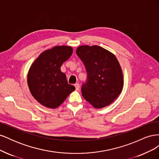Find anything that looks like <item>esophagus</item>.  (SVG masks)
<instances>
[{
	"mask_svg": "<svg viewBox=\"0 0 159 159\" xmlns=\"http://www.w3.org/2000/svg\"><path fill=\"white\" fill-rule=\"evenodd\" d=\"M75 89L78 90L80 89V84L78 83H77L75 84Z\"/></svg>",
	"mask_w": 159,
	"mask_h": 159,
	"instance_id": "34e87169",
	"label": "esophagus"
}]
</instances>
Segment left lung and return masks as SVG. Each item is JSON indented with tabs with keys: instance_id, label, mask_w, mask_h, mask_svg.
Wrapping results in <instances>:
<instances>
[{
	"instance_id": "8db88e82",
	"label": "left lung",
	"mask_w": 159,
	"mask_h": 159,
	"mask_svg": "<svg viewBox=\"0 0 159 159\" xmlns=\"http://www.w3.org/2000/svg\"><path fill=\"white\" fill-rule=\"evenodd\" d=\"M76 54L87 71V81L81 86L82 96L95 108L107 106L123 87V72L117 57L98 46H81Z\"/></svg>"
}]
</instances>
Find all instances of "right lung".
I'll return each instance as SVG.
<instances>
[{
    "label": "right lung",
    "instance_id": "right-lung-1",
    "mask_svg": "<svg viewBox=\"0 0 159 159\" xmlns=\"http://www.w3.org/2000/svg\"><path fill=\"white\" fill-rule=\"evenodd\" d=\"M73 53L71 46H59L43 52L32 64L28 85L34 98L44 106L55 109L75 88L68 84L60 67Z\"/></svg>",
    "mask_w": 159,
    "mask_h": 159
}]
</instances>
